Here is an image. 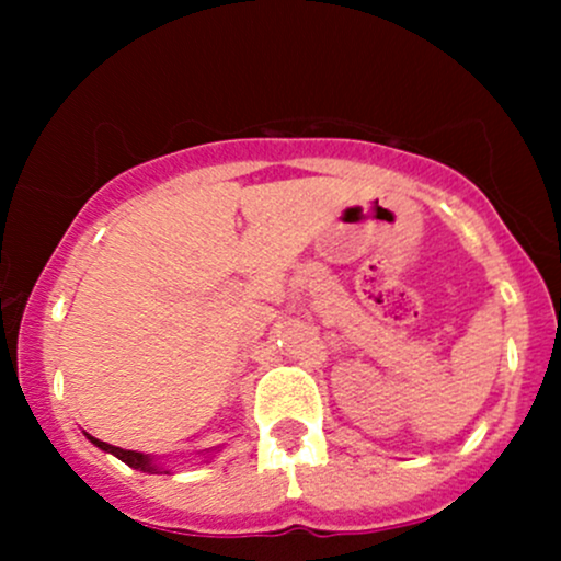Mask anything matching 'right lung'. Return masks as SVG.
I'll return each instance as SVG.
<instances>
[{"label":"right lung","instance_id":"1","mask_svg":"<svg viewBox=\"0 0 561 561\" xmlns=\"http://www.w3.org/2000/svg\"><path fill=\"white\" fill-rule=\"evenodd\" d=\"M87 437L94 443L96 448H102V450H107V454L118 456V459L124 461V465L131 467V469H139V472H147V474H163V469H160V467L156 465V461H152L147 454H139V450H126V448L111 446V443L96 440V437H92V435H87ZM165 474H169V472H165Z\"/></svg>","mask_w":561,"mask_h":561}]
</instances>
